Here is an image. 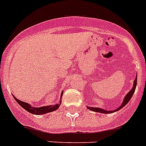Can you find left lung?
Returning <instances> with one entry per match:
<instances>
[{
  "label": "left lung",
  "instance_id": "left-lung-1",
  "mask_svg": "<svg viewBox=\"0 0 146 146\" xmlns=\"http://www.w3.org/2000/svg\"><path fill=\"white\" fill-rule=\"evenodd\" d=\"M137 76L136 77V79H135L134 82H133V88H131V90L127 94V95L125 96V98H124V100L122 102V104H121V106L120 107H118V109H116L115 110H112V111H109V110H105L104 109H101V108H98V107H90V106H87V108L88 110H92V111H94V112H100V113H104V114H108V113H112V112H115L116 111H118V110H120L121 108L124 107L125 105H126L130 100L132 98L133 94L134 93L135 89H136V87H137Z\"/></svg>",
  "mask_w": 146,
  "mask_h": 146
}]
</instances>
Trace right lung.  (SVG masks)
Segmentation results:
<instances>
[{
    "instance_id": "obj_1",
    "label": "right lung",
    "mask_w": 146,
    "mask_h": 146,
    "mask_svg": "<svg viewBox=\"0 0 146 146\" xmlns=\"http://www.w3.org/2000/svg\"><path fill=\"white\" fill-rule=\"evenodd\" d=\"M63 95V92L61 94V100H60V103H58L55 105H52V106H42V107H33L31 106L28 103H25V102H23L22 100H18L17 98H15V100H16L18 104H19L20 106H22V108H24L25 110H27L28 112H30L31 114L34 115H42L46 114V113H48V112H53L54 110H56L58 109V107L61 106V98H62Z\"/></svg>"
}]
</instances>
